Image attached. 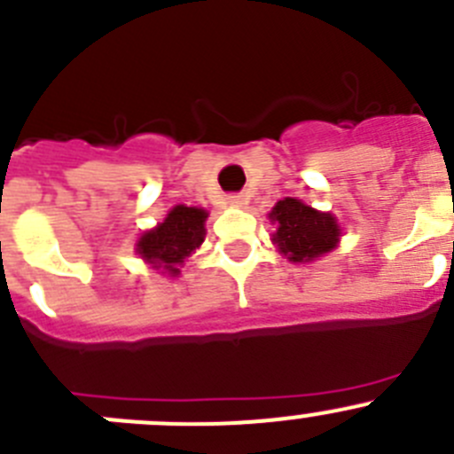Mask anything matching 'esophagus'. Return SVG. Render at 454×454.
<instances>
[{"mask_svg":"<svg viewBox=\"0 0 454 454\" xmlns=\"http://www.w3.org/2000/svg\"><path fill=\"white\" fill-rule=\"evenodd\" d=\"M227 202L234 207H243L245 202H247V198H245L243 193H231V196H227Z\"/></svg>","mask_w":454,"mask_h":454,"instance_id":"obj_1","label":"esophagus"}]
</instances>
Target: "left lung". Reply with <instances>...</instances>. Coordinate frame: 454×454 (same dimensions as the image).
I'll return each mask as SVG.
<instances>
[{"instance_id": "left-lung-1", "label": "left lung", "mask_w": 454, "mask_h": 454, "mask_svg": "<svg viewBox=\"0 0 454 454\" xmlns=\"http://www.w3.org/2000/svg\"><path fill=\"white\" fill-rule=\"evenodd\" d=\"M270 218L278 224L274 243L294 262L314 261L321 254H327L336 247L340 234L334 215L312 209L296 198L276 202Z\"/></svg>"}]
</instances>
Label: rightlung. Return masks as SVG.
<instances>
[{
    "label": "right lung",
    "mask_w": 454,
    "mask_h": 454,
    "mask_svg": "<svg viewBox=\"0 0 454 454\" xmlns=\"http://www.w3.org/2000/svg\"><path fill=\"white\" fill-rule=\"evenodd\" d=\"M205 209L178 205L169 211L165 223H160L155 230L146 231L137 240V252L142 258L153 262L155 267L178 274V265L202 243L205 239Z\"/></svg>",
    "instance_id": "obj_1"
}]
</instances>
